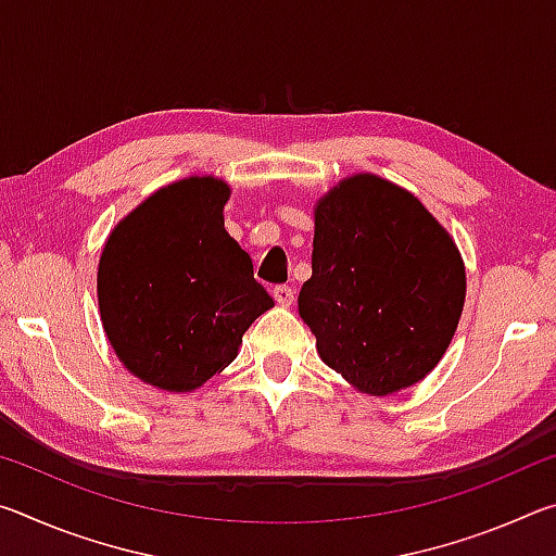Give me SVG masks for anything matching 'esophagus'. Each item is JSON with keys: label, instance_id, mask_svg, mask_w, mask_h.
I'll list each match as a JSON object with an SVG mask.
<instances>
[{"label": "esophagus", "instance_id": "34e87169", "mask_svg": "<svg viewBox=\"0 0 556 556\" xmlns=\"http://www.w3.org/2000/svg\"><path fill=\"white\" fill-rule=\"evenodd\" d=\"M271 294H275L277 304H281V306H291V304H294L296 291L291 289L289 285H279V287H275V291H271Z\"/></svg>", "mask_w": 556, "mask_h": 556}]
</instances>
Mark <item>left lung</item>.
Listing matches in <instances>:
<instances>
[{
  "mask_svg": "<svg viewBox=\"0 0 556 556\" xmlns=\"http://www.w3.org/2000/svg\"><path fill=\"white\" fill-rule=\"evenodd\" d=\"M466 299L454 240L412 193L372 174L316 205L299 314L328 368L368 394L419 382L446 353Z\"/></svg>",
  "mask_w": 556,
  "mask_h": 556,
  "instance_id": "1",
  "label": "left lung"
}]
</instances>
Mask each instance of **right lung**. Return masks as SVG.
<instances>
[{
	"mask_svg": "<svg viewBox=\"0 0 556 556\" xmlns=\"http://www.w3.org/2000/svg\"><path fill=\"white\" fill-rule=\"evenodd\" d=\"M230 188L193 176L131 211L105 242L100 316L129 372L159 390L201 388L238 355L242 333L275 306L223 225Z\"/></svg>",
	"mask_w": 556,
	"mask_h": 556,
	"instance_id": "obj_1",
	"label": "right lung"
}]
</instances>
